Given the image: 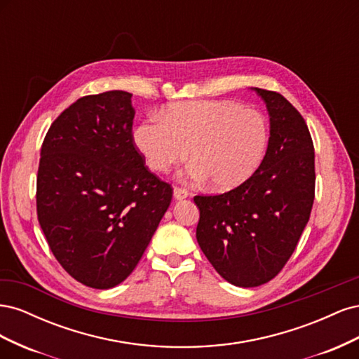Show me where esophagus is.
<instances>
[{"mask_svg":"<svg viewBox=\"0 0 359 359\" xmlns=\"http://www.w3.org/2000/svg\"><path fill=\"white\" fill-rule=\"evenodd\" d=\"M190 196V193L187 189H182V187H175L173 189V198H175L177 201H182Z\"/></svg>","mask_w":359,"mask_h":359,"instance_id":"obj_1","label":"esophagus"}]
</instances>
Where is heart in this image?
I'll use <instances>...</instances> for the list:
<instances>
[{
	"label": "heart",
	"instance_id": "1",
	"mask_svg": "<svg viewBox=\"0 0 359 359\" xmlns=\"http://www.w3.org/2000/svg\"><path fill=\"white\" fill-rule=\"evenodd\" d=\"M268 126L255 109L233 100H194L169 106L135 130V144L147 165L166 172L193 160L182 175L210 180L217 190L244 184L262 163L268 147Z\"/></svg>",
	"mask_w": 359,
	"mask_h": 359
}]
</instances>
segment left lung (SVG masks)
I'll list each match as a JSON object with an SVG mask.
<instances>
[{"mask_svg": "<svg viewBox=\"0 0 359 359\" xmlns=\"http://www.w3.org/2000/svg\"><path fill=\"white\" fill-rule=\"evenodd\" d=\"M266 104L269 140L256 172L236 189L194 196L199 247L226 281L255 287L292 256L314 201V147L301 114L276 91L253 88Z\"/></svg>", "mask_w": 359, "mask_h": 359, "instance_id": "left-lung-1", "label": "left lung"}]
</instances>
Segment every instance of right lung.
I'll return each instance as SVG.
<instances>
[{
    "label": "right lung",
    "mask_w": 359,
    "mask_h": 359,
    "mask_svg": "<svg viewBox=\"0 0 359 359\" xmlns=\"http://www.w3.org/2000/svg\"><path fill=\"white\" fill-rule=\"evenodd\" d=\"M133 118L130 93L85 95L52 123L40 151V227L61 266L94 289L132 274L172 201L170 184L139 153Z\"/></svg>",
    "instance_id": "right-lung-1"
}]
</instances>
